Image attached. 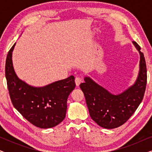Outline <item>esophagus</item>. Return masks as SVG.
Listing matches in <instances>:
<instances>
[{"instance_id": "obj_1", "label": "esophagus", "mask_w": 152, "mask_h": 152, "mask_svg": "<svg viewBox=\"0 0 152 152\" xmlns=\"http://www.w3.org/2000/svg\"><path fill=\"white\" fill-rule=\"evenodd\" d=\"M75 82L76 86H79V85H80V83L82 82V79H81V78L80 77H76L75 80Z\"/></svg>"}]
</instances>
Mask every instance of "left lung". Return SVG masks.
I'll return each mask as SVG.
<instances>
[{
    "instance_id": "left-lung-1",
    "label": "left lung",
    "mask_w": 152,
    "mask_h": 152,
    "mask_svg": "<svg viewBox=\"0 0 152 152\" xmlns=\"http://www.w3.org/2000/svg\"><path fill=\"white\" fill-rule=\"evenodd\" d=\"M132 43L140 54L139 72L134 84L116 95L88 76L80 85L91 118L103 128L114 129L122 125L136 111L144 97L147 84L146 62L140 47L136 41Z\"/></svg>"
}]
</instances>
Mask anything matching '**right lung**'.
<instances>
[{
  "instance_id": "obj_1",
  "label": "right lung",
  "mask_w": 152,
  "mask_h": 152,
  "mask_svg": "<svg viewBox=\"0 0 152 152\" xmlns=\"http://www.w3.org/2000/svg\"><path fill=\"white\" fill-rule=\"evenodd\" d=\"M7 54L5 77L14 107L33 125L41 129L52 128L66 117L68 95L75 87L73 75L44 86L36 87L18 77L12 63V52Z\"/></svg>"
}]
</instances>
